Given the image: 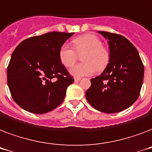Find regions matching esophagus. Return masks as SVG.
<instances>
[{
    "instance_id": "34e87169",
    "label": "esophagus",
    "mask_w": 152,
    "mask_h": 152,
    "mask_svg": "<svg viewBox=\"0 0 152 152\" xmlns=\"http://www.w3.org/2000/svg\"><path fill=\"white\" fill-rule=\"evenodd\" d=\"M81 78H80V77H75V79H74V80H75V82H79V81L80 80Z\"/></svg>"
}]
</instances>
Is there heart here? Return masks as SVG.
<instances>
[{"mask_svg": "<svg viewBox=\"0 0 152 152\" xmlns=\"http://www.w3.org/2000/svg\"><path fill=\"white\" fill-rule=\"evenodd\" d=\"M73 48L67 44H63L59 50L58 57L61 63L66 68L73 65L81 56L82 63L76 64L70 69L72 75L75 76H88L97 70L103 71L110 61V53L108 49L102 46L99 37L93 34H86L72 40Z\"/></svg>", "mask_w": 152, "mask_h": 152, "instance_id": "obj_1", "label": "heart"}]
</instances>
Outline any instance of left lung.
I'll list each match as a JSON object with an SVG mask.
<instances>
[{
    "mask_svg": "<svg viewBox=\"0 0 152 152\" xmlns=\"http://www.w3.org/2000/svg\"><path fill=\"white\" fill-rule=\"evenodd\" d=\"M109 40L110 61L100 76L91 80L88 102L98 110L118 113L129 108L140 96L144 68L139 53L122 35L99 31Z\"/></svg>",
    "mask_w": 152,
    "mask_h": 152,
    "instance_id": "1",
    "label": "left lung"
}]
</instances>
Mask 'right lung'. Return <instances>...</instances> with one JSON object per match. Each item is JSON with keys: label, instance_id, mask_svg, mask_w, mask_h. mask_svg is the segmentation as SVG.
Instances as JSON below:
<instances>
[{"label": "right lung", "instance_id": "right-lung-1", "mask_svg": "<svg viewBox=\"0 0 152 152\" xmlns=\"http://www.w3.org/2000/svg\"><path fill=\"white\" fill-rule=\"evenodd\" d=\"M74 33L49 32L23 40L13 51L7 69L13 100L25 110L45 113L61 103L73 77L61 63V46Z\"/></svg>", "mask_w": 152, "mask_h": 152}]
</instances>
